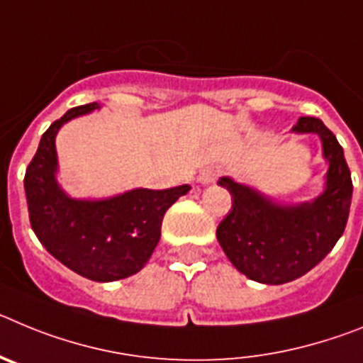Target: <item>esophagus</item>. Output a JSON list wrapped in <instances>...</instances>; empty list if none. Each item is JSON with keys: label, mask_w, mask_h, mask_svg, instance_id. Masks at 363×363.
Returning a JSON list of instances; mask_svg holds the SVG:
<instances>
[{"label": "esophagus", "mask_w": 363, "mask_h": 363, "mask_svg": "<svg viewBox=\"0 0 363 363\" xmlns=\"http://www.w3.org/2000/svg\"><path fill=\"white\" fill-rule=\"evenodd\" d=\"M216 176H218V169H214V167H207V169H203V171L200 172V176H198V184L201 185L213 184L214 179H216Z\"/></svg>", "instance_id": "esophagus-1"}]
</instances>
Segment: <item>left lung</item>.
Masks as SVG:
<instances>
[{
    "instance_id": "obj_1",
    "label": "left lung",
    "mask_w": 363,
    "mask_h": 363,
    "mask_svg": "<svg viewBox=\"0 0 363 363\" xmlns=\"http://www.w3.org/2000/svg\"><path fill=\"white\" fill-rule=\"evenodd\" d=\"M291 133L316 134L327 162L323 191L313 200L280 203L251 185L223 176L233 209L216 229L230 264L258 284L280 285L303 277L325 258L344 234L352 182L344 149L318 118L303 116Z\"/></svg>"
}]
</instances>
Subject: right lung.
<instances>
[{"label": "right lung", "instance_id": "obj_1", "mask_svg": "<svg viewBox=\"0 0 363 363\" xmlns=\"http://www.w3.org/2000/svg\"><path fill=\"white\" fill-rule=\"evenodd\" d=\"M96 108H101L96 101L70 108L45 130L25 172V194L32 230L57 262L89 280L116 281L145 267L167 209L191 187L130 189L99 200L69 196L57 182L56 136L70 120Z\"/></svg>", "mask_w": 363, "mask_h": 363}]
</instances>
